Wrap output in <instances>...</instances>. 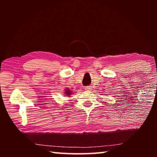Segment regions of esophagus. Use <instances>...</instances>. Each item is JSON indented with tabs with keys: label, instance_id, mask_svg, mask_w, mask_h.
<instances>
[{
	"label": "esophagus",
	"instance_id": "1",
	"mask_svg": "<svg viewBox=\"0 0 157 157\" xmlns=\"http://www.w3.org/2000/svg\"><path fill=\"white\" fill-rule=\"evenodd\" d=\"M92 89V87L91 86H87L85 87V90H86V91H91Z\"/></svg>",
	"mask_w": 157,
	"mask_h": 157
}]
</instances>
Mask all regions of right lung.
Here are the masks:
<instances>
[{
	"instance_id": "add662e5",
	"label": "right lung",
	"mask_w": 157,
	"mask_h": 157,
	"mask_svg": "<svg viewBox=\"0 0 157 157\" xmlns=\"http://www.w3.org/2000/svg\"><path fill=\"white\" fill-rule=\"evenodd\" d=\"M64 93H65V94H66V95H68V96H69V95H71V94H72V92H71V90H70V89H66V90H65V91H64Z\"/></svg>"
}]
</instances>
